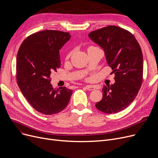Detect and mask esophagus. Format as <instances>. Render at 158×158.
Returning a JSON list of instances; mask_svg holds the SVG:
<instances>
[{
  "mask_svg": "<svg viewBox=\"0 0 158 158\" xmlns=\"http://www.w3.org/2000/svg\"><path fill=\"white\" fill-rule=\"evenodd\" d=\"M85 88L88 89V90H94L96 88V87L94 85H88V86H85Z\"/></svg>",
  "mask_w": 158,
  "mask_h": 158,
  "instance_id": "obj_1",
  "label": "esophagus"
}]
</instances>
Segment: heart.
Returning a JSON list of instances; mask_svg holds the SVG:
<instances>
[{
	"mask_svg": "<svg viewBox=\"0 0 158 158\" xmlns=\"http://www.w3.org/2000/svg\"><path fill=\"white\" fill-rule=\"evenodd\" d=\"M70 54H69V55H68V56H70Z\"/></svg>",
	"mask_w": 158,
	"mask_h": 158,
	"instance_id": "obj_1",
	"label": "heart"
}]
</instances>
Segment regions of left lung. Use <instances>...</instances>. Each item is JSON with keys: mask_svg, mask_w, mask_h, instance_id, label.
Returning a JSON list of instances; mask_svg holds the SVG:
<instances>
[{"mask_svg": "<svg viewBox=\"0 0 158 158\" xmlns=\"http://www.w3.org/2000/svg\"><path fill=\"white\" fill-rule=\"evenodd\" d=\"M89 38L104 52L106 61L114 73L115 82L104 86L103 97L97 108L116 113L135 100L143 81V54L134 35L120 27L109 26L91 32Z\"/></svg>", "mask_w": 158, "mask_h": 158, "instance_id": "obj_1", "label": "left lung"}]
</instances>
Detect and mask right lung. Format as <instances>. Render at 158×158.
I'll return each instance as SVG.
<instances>
[{"label": "right lung", "instance_id": "add662e5", "mask_svg": "<svg viewBox=\"0 0 158 158\" xmlns=\"http://www.w3.org/2000/svg\"><path fill=\"white\" fill-rule=\"evenodd\" d=\"M69 32L45 30L24 40L16 57V80L23 96L38 112L56 114L68 105L73 91L56 89L51 73L61 66L60 50L70 40Z\"/></svg>", "mask_w": 158, "mask_h": 158}]
</instances>
